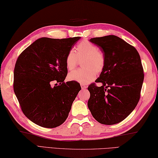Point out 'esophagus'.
I'll return each mask as SVG.
<instances>
[{
	"label": "esophagus",
	"mask_w": 158,
	"mask_h": 158,
	"mask_svg": "<svg viewBox=\"0 0 158 158\" xmlns=\"http://www.w3.org/2000/svg\"><path fill=\"white\" fill-rule=\"evenodd\" d=\"M80 86H81L82 89H85L87 88V86H86L85 85H83V84H81V85H80Z\"/></svg>",
	"instance_id": "34e87169"
}]
</instances>
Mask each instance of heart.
<instances>
[{"mask_svg":"<svg viewBox=\"0 0 158 158\" xmlns=\"http://www.w3.org/2000/svg\"><path fill=\"white\" fill-rule=\"evenodd\" d=\"M78 59L82 60V69L73 71L68 75L71 81L80 84H88L93 81L98 73L104 69L106 58L104 53L95 44L89 41H83L77 45L76 52L71 50L65 57V65L69 71L74 69L78 65Z\"/></svg>","mask_w":158,"mask_h":158,"instance_id":"1","label":"heart"}]
</instances>
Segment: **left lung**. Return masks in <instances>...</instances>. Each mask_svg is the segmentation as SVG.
<instances>
[{
  "label": "left lung",
  "instance_id": "obj_1",
  "mask_svg": "<svg viewBox=\"0 0 158 158\" xmlns=\"http://www.w3.org/2000/svg\"><path fill=\"white\" fill-rule=\"evenodd\" d=\"M106 58V65L95 82L88 87V107L99 123L114 125L123 121L140 98L144 72L136 48L115 35L91 38Z\"/></svg>",
  "mask_w": 158,
  "mask_h": 158
}]
</instances>
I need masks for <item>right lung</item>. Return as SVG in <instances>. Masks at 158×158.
Instances as JSON below:
<instances>
[{
    "label": "right lung",
    "mask_w": 158,
    "mask_h": 158,
    "mask_svg": "<svg viewBox=\"0 0 158 158\" xmlns=\"http://www.w3.org/2000/svg\"><path fill=\"white\" fill-rule=\"evenodd\" d=\"M80 39H38L16 60L14 93L24 115L41 127L63 124L81 89L76 81H64L66 55Z\"/></svg>",
    "instance_id": "1"
}]
</instances>
